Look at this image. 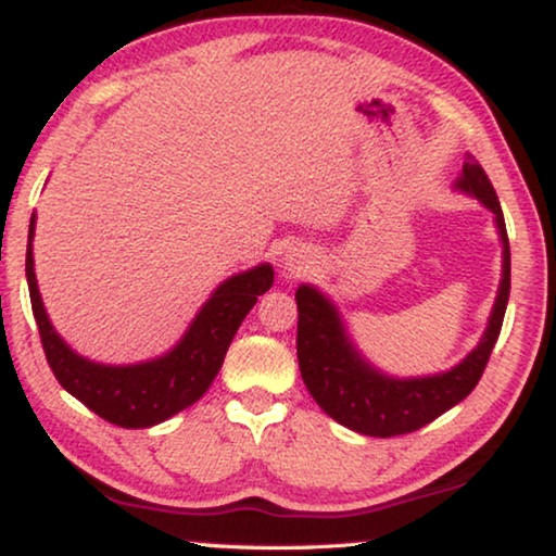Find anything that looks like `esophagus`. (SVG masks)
<instances>
[{
    "label": "esophagus",
    "mask_w": 556,
    "mask_h": 556,
    "mask_svg": "<svg viewBox=\"0 0 556 556\" xmlns=\"http://www.w3.org/2000/svg\"><path fill=\"white\" fill-rule=\"evenodd\" d=\"M308 268H311V261L303 250H295V248L288 250L283 257V270L288 276H301V273H306Z\"/></svg>",
    "instance_id": "esophagus-1"
}]
</instances>
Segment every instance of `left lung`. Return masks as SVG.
<instances>
[{
    "label": "left lung",
    "mask_w": 556,
    "mask_h": 556,
    "mask_svg": "<svg viewBox=\"0 0 556 556\" xmlns=\"http://www.w3.org/2000/svg\"><path fill=\"white\" fill-rule=\"evenodd\" d=\"M453 187L476 197L485 210L493 212V223H496L501 248H504L498 293L483 337L473 352L453 369L428 377L384 375L354 346L331 299H326L318 288L308 283L299 286L295 291V303H299L295 349H299L303 384L308 387L311 397L326 415L362 435L392 438L425 428L473 392L496 346L508 291H511V250H508L504 212L483 166L470 154Z\"/></svg>",
    "instance_id": "8db88e82"
}]
</instances>
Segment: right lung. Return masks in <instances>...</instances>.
Masks as SVG:
<instances>
[{"mask_svg":"<svg viewBox=\"0 0 556 556\" xmlns=\"http://www.w3.org/2000/svg\"><path fill=\"white\" fill-rule=\"evenodd\" d=\"M33 238L35 215L29 219L25 273L33 314L52 375L65 392L118 428H151L194 405L210 390L212 379L223 367L227 346L238 333L242 318L255 306L257 295L273 286V268L268 263L238 273L215 288V293L189 324L185 337L166 354L139 364H118V367L98 364L73 352L52 329L37 291Z\"/></svg>","mask_w":556,"mask_h":556,"instance_id":"right-lung-1","label":"right lung"}]
</instances>
